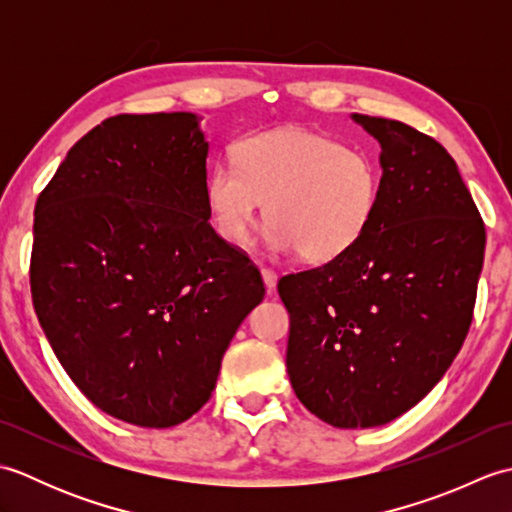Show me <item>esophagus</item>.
Segmentation results:
<instances>
[{"mask_svg":"<svg viewBox=\"0 0 512 512\" xmlns=\"http://www.w3.org/2000/svg\"><path fill=\"white\" fill-rule=\"evenodd\" d=\"M262 277H264V284H266V288L268 290H273L275 286H277V273L273 268H262Z\"/></svg>","mask_w":512,"mask_h":512,"instance_id":"34e87169","label":"esophagus"}]
</instances>
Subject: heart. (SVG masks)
Wrapping results in <instances>:
<instances>
[{"label":"heart","mask_w":512,"mask_h":512,"mask_svg":"<svg viewBox=\"0 0 512 512\" xmlns=\"http://www.w3.org/2000/svg\"><path fill=\"white\" fill-rule=\"evenodd\" d=\"M233 158L235 165H215L204 184L215 231L231 244L253 237L268 202V248L325 264L350 253L378 213L376 158L330 136L268 129L239 140Z\"/></svg>","instance_id":"obj_1"}]
</instances>
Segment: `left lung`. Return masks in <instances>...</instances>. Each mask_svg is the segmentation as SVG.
Returning a JSON list of instances; mask_svg holds the SVG:
<instances>
[{"instance_id":"obj_1","label":"left lung","mask_w":512,"mask_h":512,"mask_svg":"<svg viewBox=\"0 0 512 512\" xmlns=\"http://www.w3.org/2000/svg\"><path fill=\"white\" fill-rule=\"evenodd\" d=\"M380 145V202L350 253L279 279L286 367L339 429L402 416L438 385L473 321L486 231L458 165L400 121L352 114Z\"/></svg>"}]
</instances>
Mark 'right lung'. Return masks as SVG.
<instances>
[{
    "instance_id": "right-lung-1",
    "label": "right lung",
    "mask_w": 512,
    "mask_h": 512,
    "mask_svg": "<svg viewBox=\"0 0 512 512\" xmlns=\"http://www.w3.org/2000/svg\"><path fill=\"white\" fill-rule=\"evenodd\" d=\"M206 156L191 112L112 116L37 200L30 290L41 328L85 398L138 427L202 409L266 292L209 224Z\"/></svg>"
}]
</instances>
